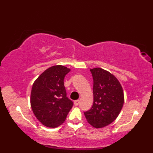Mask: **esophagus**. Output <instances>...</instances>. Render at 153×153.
<instances>
[{
    "label": "esophagus",
    "mask_w": 153,
    "mask_h": 153,
    "mask_svg": "<svg viewBox=\"0 0 153 153\" xmlns=\"http://www.w3.org/2000/svg\"><path fill=\"white\" fill-rule=\"evenodd\" d=\"M79 104V100H76L74 101L75 106H78Z\"/></svg>",
    "instance_id": "esophagus-1"
}]
</instances>
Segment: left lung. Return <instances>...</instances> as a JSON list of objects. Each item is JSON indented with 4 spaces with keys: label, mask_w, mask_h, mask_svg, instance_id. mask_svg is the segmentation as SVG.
Listing matches in <instances>:
<instances>
[{
    "label": "left lung",
    "mask_w": 153,
    "mask_h": 153,
    "mask_svg": "<svg viewBox=\"0 0 153 153\" xmlns=\"http://www.w3.org/2000/svg\"><path fill=\"white\" fill-rule=\"evenodd\" d=\"M90 71L93 79V104L84 114L94 128H103L114 121L121 111L124 102L123 89L108 71L99 68Z\"/></svg>",
    "instance_id": "obj_1"
}]
</instances>
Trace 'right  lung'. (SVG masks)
<instances>
[{
  "mask_svg": "<svg viewBox=\"0 0 153 153\" xmlns=\"http://www.w3.org/2000/svg\"><path fill=\"white\" fill-rule=\"evenodd\" d=\"M70 71L60 65L52 66L40 75L32 87V110L39 121L48 128L61 125L73 106L64 84V77Z\"/></svg>",
  "mask_w": 153,
  "mask_h": 153,
  "instance_id": "1",
  "label": "right lung"
}]
</instances>
